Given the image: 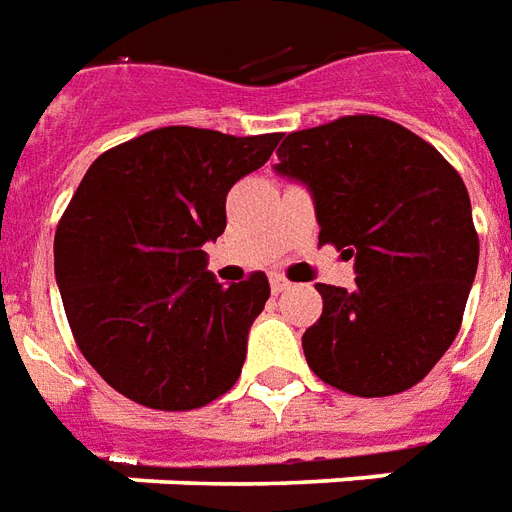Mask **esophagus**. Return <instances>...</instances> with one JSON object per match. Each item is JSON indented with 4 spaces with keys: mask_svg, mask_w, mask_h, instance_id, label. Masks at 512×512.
Returning <instances> with one entry per match:
<instances>
[{
    "mask_svg": "<svg viewBox=\"0 0 512 512\" xmlns=\"http://www.w3.org/2000/svg\"><path fill=\"white\" fill-rule=\"evenodd\" d=\"M289 281H286L284 275H273V278H270V289H273L275 295H281V292H286V289H289Z\"/></svg>",
    "mask_w": 512,
    "mask_h": 512,
    "instance_id": "obj_1",
    "label": "esophagus"
}]
</instances>
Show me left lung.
I'll use <instances>...</instances> for the list:
<instances>
[{
	"label": "left lung",
	"mask_w": 512,
	"mask_h": 512,
	"mask_svg": "<svg viewBox=\"0 0 512 512\" xmlns=\"http://www.w3.org/2000/svg\"><path fill=\"white\" fill-rule=\"evenodd\" d=\"M278 176L311 192L320 242L355 262V289L317 284L303 333L314 375L358 397L411 389L458 336L480 262L458 170L422 137L375 115L286 134Z\"/></svg>",
	"instance_id": "8db88e82"
}]
</instances>
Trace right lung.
Listing matches in <instances>:
<instances>
[{"mask_svg": "<svg viewBox=\"0 0 512 512\" xmlns=\"http://www.w3.org/2000/svg\"><path fill=\"white\" fill-rule=\"evenodd\" d=\"M281 134L165 126L104 151L54 234V275L88 364L123 397L192 411L237 383L267 275L223 286L206 242L226 231V195Z\"/></svg>", "mask_w": 512, "mask_h": 512, "instance_id": "add662e5", "label": "right lung"}]
</instances>
